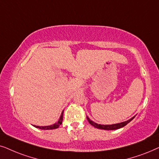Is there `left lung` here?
Wrapping results in <instances>:
<instances>
[{
    "mask_svg": "<svg viewBox=\"0 0 159 159\" xmlns=\"http://www.w3.org/2000/svg\"><path fill=\"white\" fill-rule=\"evenodd\" d=\"M134 117H135V116H134V117H132V118H130V119H129L128 120H126V121H124L121 123H118V124H109V125H103V124H97V123H95L93 121V120H91L90 118L88 117V116H86L88 121L89 122V124H91V125L94 126L95 128L99 129H104V130H115V129H118L124 127V126H125L126 124H129L131 120H132L133 119H134Z\"/></svg>",
    "mask_w": 159,
    "mask_h": 159,
    "instance_id": "8db88e82",
    "label": "left lung"
}]
</instances>
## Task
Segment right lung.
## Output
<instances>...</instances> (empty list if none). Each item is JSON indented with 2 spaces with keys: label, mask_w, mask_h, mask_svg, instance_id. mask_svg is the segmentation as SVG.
I'll return each instance as SVG.
<instances>
[{
  "label": "right lung",
  "mask_w": 159,
  "mask_h": 159,
  "mask_svg": "<svg viewBox=\"0 0 159 159\" xmlns=\"http://www.w3.org/2000/svg\"><path fill=\"white\" fill-rule=\"evenodd\" d=\"M63 112H64V111H62V113H61L60 119L58 120V121L57 122V123H55V124H52V125L44 126H40L33 125V126H35V127H36V128H39V129H43V130H50V129H57L59 126H60L61 124H62V123Z\"/></svg>",
  "instance_id": "1"
}]
</instances>
